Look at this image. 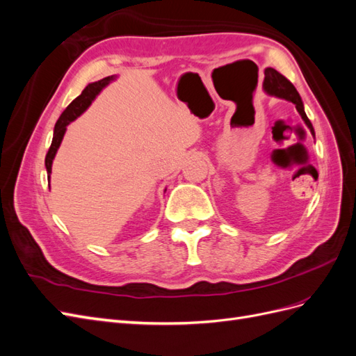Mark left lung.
<instances>
[{"instance_id": "1", "label": "left lung", "mask_w": 356, "mask_h": 356, "mask_svg": "<svg viewBox=\"0 0 356 356\" xmlns=\"http://www.w3.org/2000/svg\"><path fill=\"white\" fill-rule=\"evenodd\" d=\"M264 89L267 93L270 95H275V96H279V98H284L286 101H291L293 104H296V108L297 111L300 113L301 118H303L305 123L307 124V127L310 129L312 135H315L314 132V126H312L310 120L307 118L306 113H305V106H303V102H301V98L300 95L297 92V89L294 88V84L291 83L286 77H284V75L281 72H277L276 70L273 68H267L266 72H264Z\"/></svg>"}]
</instances>
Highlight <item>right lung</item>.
I'll return each mask as SVG.
<instances>
[{
	"label": "right lung",
	"instance_id": "right-lung-1",
	"mask_svg": "<svg viewBox=\"0 0 356 356\" xmlns=\"http://www.w3.org/2000/svg\"><path fill=\"white\" fill-rule=\"evenodd\" d=\"M114 77L111 75V77H105L99 81H95V83H90L89 86H86L84 90L81 92L80 96H77L67 108L65 111H63L59 117V120L56 122V126H55V132H53V141H51V145L49 148V152L46 154V169H47V175H49V179H50V174H51V161L53 159H55V154L58 152V148L62 143V138L63 135H65V131H67V126L75 120L88 106L92 104V101L95 99V96L98 95L106 84H108Z\"/></svg>",
	"mask_w": 356,
	"mask_h": 356
}]
</instances>
